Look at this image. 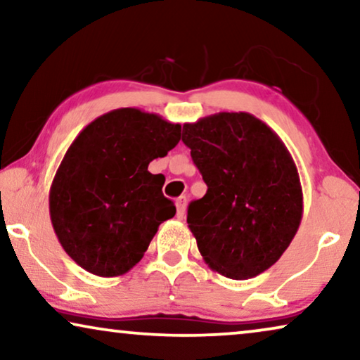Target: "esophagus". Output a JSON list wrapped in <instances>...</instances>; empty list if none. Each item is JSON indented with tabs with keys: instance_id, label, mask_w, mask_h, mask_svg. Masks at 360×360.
Listing matches in <instances>:
<instances>
[{
	"instance_id": "34e87169",
	"label": "esophagus",
	"mask_w": 360,
	"mask_h": 360,
	"mask_svg": "<svg viewBox=\"0 0 360 360\" xmlns=\"http://www.w3.org/2000/svg\"><path fill=\"white\" fill-rule=\"evenodd\" d=\"M176 216H179V219H184L185 218V213H186V203H188V200H186V196H180V198H176Z\"/></svg>"
}]
</instances>
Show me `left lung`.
I'll use <instances>...</instances> for the list:
<instances>
[{
  "label": "left lung",
  "instance_id": "obj_1",
  "mask_svg": "<svg viewBox=\"0 0 360 360\" xmlns=\"http://www.w3.org/2000/svg\"><path fill=\"white\" fill-rule=\"evenodd\" d=\"M206 186L186 223L200 254L228 278H252L272 267L303 216L297 165L282 139L249 112H216L184 124Z\"/></svg>",
  "mask_w": 360,
  "mask_h": 360
}]
</instances>
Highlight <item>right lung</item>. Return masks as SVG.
<instances>
[{"label": "right lung", "instance_id": "add662e5", "mask_svg": "<svg viewBox=\"0 0 360 360\" xmlns=\"http://www.w3.org/2000/svg\"><path fill=\"white\" fill-rule=\"evenodd\" d=\"M180 124L137 108L91 121L63 155L49 193L58 243L86 272L117 277L144 257L159 226L174 218L164 175L147 167L180 141Z\"/></svg>", "mask_w": 360, "mask_h": 360}]
</instances>
